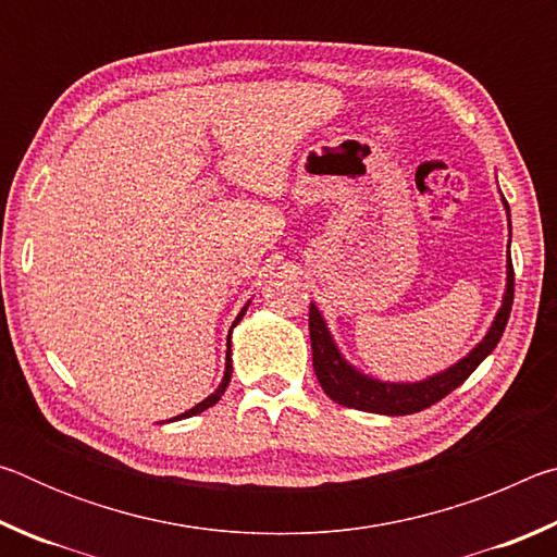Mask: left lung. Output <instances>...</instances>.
<instances>
[{
    "label": "left lung",
    "mask_w": 557,
    "mask_h": 557,
    "mask_svg": "<svg viewBox=\"0 0 557 557\" xmlns=\"http://www.w3.org/2000/svg\"><path fill=\"white\" fill-rule=\"evenodd\" d=\"M504 199V196H502ZM504 209L508 213V203L504 199ZM508 231H511V213H508ZM511 245V240H508ZM513 305V265L511 252L506 260V292L502 299V307L494 317L492 326H488L486 336L479 342L471 351L459 358L455 366L447 371L430 375L425 381L418 383H391L381 379H371L346 361L334 344L332 332L326 329L322 312L312 301L309 307V336H312V363L314 373L319 379L322 391L338 405L346 408H356L363 412H379V414H412L430 408L437 400L445 398L455 388L465 383L479 363L494 351L496 344L502 342L504 329L508 324V314H511Z\"/></svg>",
    "instance_id": "left-lung-1"
}]
</instances>
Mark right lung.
<instances>
[{"instance_id":"1","label":"right lung","mask_w":557,"mask_h":557,"mask_svg":"<svg viewBox=\"0 0 557 557\" xmlns=\"http://www.w3.org/2000/svg\"><path fill=\"white\" fill-rule=\"evenodd\" d=\"M245 309H248V305H245V307L240 309V314H238V317H235V322H233V326L240 322V319H243V314H245ZM231 373H233V361H231V336H228V354H225V373H223V381H221V385H219V388H215V391H213V393L209 395V398H206V400H201L199 405H194V408H191V410H186V412H182V414H176V418H174V420H184V418H191V414H199V412H203V410H209V408H211V405H215V403H219V400H221V395L225 393V388H228V383H231Z\"/></svg>"}]
</instances>
